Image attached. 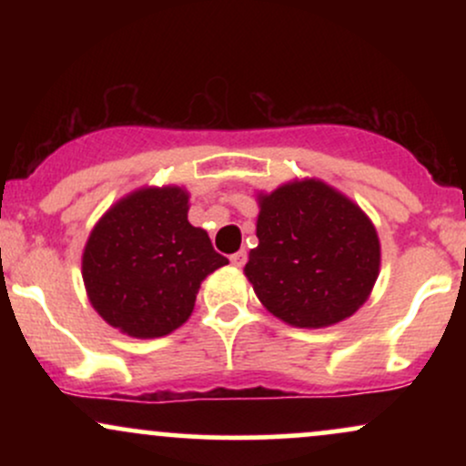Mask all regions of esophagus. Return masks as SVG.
<instances>
[{
  "mask_svg": "<svg viewBox=\"0 0 466 466\" xmlns=\"http://www.w3.org/2000/svg\"><path fill=\"white\" fill-rule=\"evenodd\" d=\"M229 263H232L234 267H243L245 263H248V251L240 249V251H237V254H232L229 256Z\"/></svg>",
  "mask_w": 466,
  "mask_h": 466,
  "instance_id": "esophagus-1",
  "label": "esophagus"
}]
</instances>
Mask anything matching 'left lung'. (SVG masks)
<instances>
[{
    "label": "left lung",
    "mask_w": 466,
    "mask_h": 466,
    "mask_svg": "<svg viewBox=\"0 0 466 466\" xmlns=\"http://www.w3.org/2000/svg\"><path fill=\"white\" fill-rule=\"evenodd\" d=\"M245 276L269 313L298 329L350 318L370 296L381 265L372 221L319 179L289 181L258 195Z\"/></svg>",
    "instance_id": "8db88e82"
}]
</instances>
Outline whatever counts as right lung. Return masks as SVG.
Here are the masks:
<instances>
[{"label":"right lung","mask_w":466,"mask_h":466,"mask_svg":"<svg viewBox=\"0 0 466 466\" xmlns=\"http://www.w3.org/2000/svg\"><path fill=\"white\" fill-rule=\"evenodd\" d=\"M228 265L206 229L190 226L188 192L142 188L105 212L83 251V280L100 318L137 339L179 329L203 278Z\"/></svg>","instance_id":"right-lung-1"}]
</instances>
